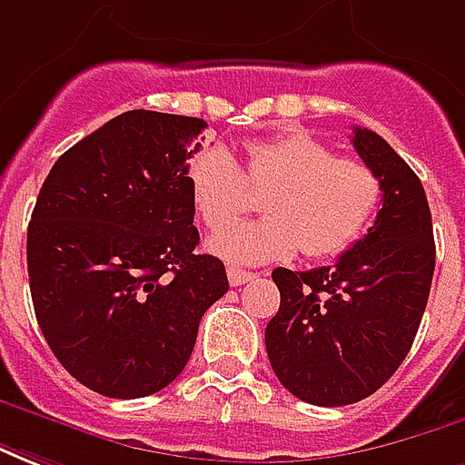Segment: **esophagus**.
I'll return each mask as SVG.
<instances>
[{
    "label": "esophagus",
    "mask_w": 465,
    "mask_h": 465,
    "mask_svg": "<svg viewBox=\"0 0 465 465\" xmlns=\"http://www.w3.org/2000/svg\"><path fill=\"white\" fill-rule=\"evenodd\" d=\"M258 275L255 272H248V270H240V268H227V280H230V285L232 288H238V285H245L250 280H255Z\"/></svg>",
    "instance_id": "obj_1"
}]
</instances>
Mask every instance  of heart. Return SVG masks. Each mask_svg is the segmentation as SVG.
<instances>
[{"label": "heart", "instance_id": "1", "mask_svg": "<svg viewBox=\"0 0 465 465\" xmlns=\"http://www.w3.org/2000/svg\"><path fill=\"white\" fill-rule=\"evenodd\" d=\"M263 198L269 215L255 223L229 224ZM187 187L197 215L210 230V252L232 265H262L292 258H332L353 245L381 203V180L358 157H338L331 144L308 133H288L245 147V173L225 147H205L187 163Z\"/></svg>", "mask_w": 465, "mask_h": 465}]
</instances>
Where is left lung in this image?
<instances>
[{
  "instance_id": "8db88e82",
  "label": "left lung",
  "mask_w": 465,
  "mask_h": 465,
  "mask_svg": "<svg viewBox=\"0 0 465 465\" xmlns=\"http://www.w3.org/2000/svg\"><path fill=\"white\" fill-rule=\"evenodd\" d=\"M353 147L381 180L368 235L332 265L272 270L280 308L265 328L278 381L312 406H348L396 373L413 345L436 268L426 190L381 134L353 130Z\"/></svg>"
}]
</instances>
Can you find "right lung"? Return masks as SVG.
Instances as JSON below:
<instances>
[{
  "instance_id": "1",
  "label": "right lung",
  "mask_w": 465,
  "mask_h": 465,
  "mask_svg": "<svg viewBox=\"0 0 465 465\" xmlns=\"http://www.w3.org/2000/svg\"><path fill=\"white\" fill-rule=\"evenodd\" d=\"M205 120L130 110L49 170L27 227L29 291L57 361L107 398H144L183 373L200 318L227 292L197 255L187 163Z\"/></svg>"
}]
</instances>
